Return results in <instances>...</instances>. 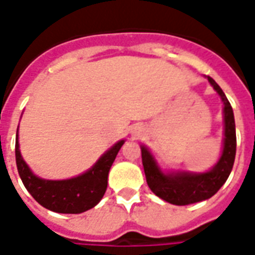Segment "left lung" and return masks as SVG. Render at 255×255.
Returning a JSON list of instances; mask_svg holds the SVG:
<instances>
[{
    "mask_svg": "<svg viewBox=\"0 0 255 255\" xmlns=\"http://www.w3.org/2000/svg\"><path fill=\"white\" fill-rule=\"evenodd\" d=\"M209 83L223 101L224 139L219 161L206 172L162 171L158 162L144 144L140 146L146 182L157 197L172 205H190L212 198L230 176L236 154V132L234 111L224 91L213 79L208 76Z\"/></svg>",
    "mask_w": 255,
    "mask_h": 255,
    "instance_id": "8db88e82",
    "label": "left lung"
}]
</instances>
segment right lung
I'll use <instances>...</instances> for the list:
<instances>
[{
    "label": "right lung",
    "instance_id": "obj_1",
    "mask_svg": "<svg viewBox=\"0 0 255 255\" xmlns=\"http://www.w3.org/2000/svg\"><path fill=\"white\" fill-rule=\"evenodd\" d=\"M124 139L106 150L98 161L82 175L64 179V180H47L36 176L27 162L23 160L20 153L19 128L16 132V165L20 179L34 197L36 202L43 208L56 213H83L89 209L94 208L100 202L108 187V175L111 166L116 158L119 150L124 144Z\"/></svg>",
    "mask_w": 255,
    "mask_h": 255
}]
</instances>
